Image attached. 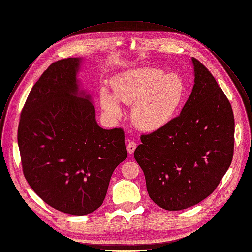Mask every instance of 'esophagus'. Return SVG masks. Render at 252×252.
<instances>
[{
  "label": "esophagus",
  "instance_id": "esophagus-1",
  "mask_svg": "<svg viewBox=\"0 0 252 252\" xmlns=\"http://www.w3.org/2000/svg\"><path fill=\"white\" fill-rule=\"evenodd\" d=\"M136 147H137L136 142H134V141H130V142L127 144V150H128V153H129V154H133V153H134V151H135V149H136Z\"/></svg>",
  "mask_w": 252,
  "mask_h": 252
}]
</instances>
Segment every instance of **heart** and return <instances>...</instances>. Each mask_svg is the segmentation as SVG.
<instances>
[{"label": "heart", "mask_w": 252, "mask_h": 252, "mask_svg": "<svg viewBox=\"0 0 252 252\" xmlns=\"http://www.w3.org/2000/svg\"><path fill=\"white\" fill-rule=\"evenodd\" d=\"M114 94L106 87L100 91L102 108L114 117L122 114L119 100L133 105L134 124L146 131H154L170 123L182 108L187 85L178 74H167L155 67L131 69L112 80Z\"/></svg>", "instance_id": "b5f03b06"}]
</instances>
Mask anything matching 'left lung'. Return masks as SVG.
<instances>
[{"label": "left lung", "instance_id": "1", "mask_svg": "<svg viewBox=\"0 0 252 252\" xmlns=\"http://www.w3.org/2000/svg\"><path fill=\"white\" fill-rule=\"evenodd\" d=\"M191 61L194 84L181 114L142 134L134 152L150 198L167 211L190 208L212 194L233 157L229 100L211 71L196 59Z\"/></svg>", "mask_w": 252, "mask_h": 252}]
</instances>
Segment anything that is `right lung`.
Masks as SVG:
<instances>
[{
	"instance_id": "add662e5",
	"label": "right lung",
	"mask_w": 252,
	"mask_h": 252,
	"mask_svg": "<svg viewBox=\"0 0 252 252\" xmlns=\"http://www.w3.org/2000/svg\"><path fill=\"white\" fill-rule=\"evenodd\" d=\"M79 59L50 64L22 109L18 144L23 173L52 208L85 216L102 205L111 176L127 158L122 128L99 127L89 97H78Z\"/></svg>"
}]
</instances>
